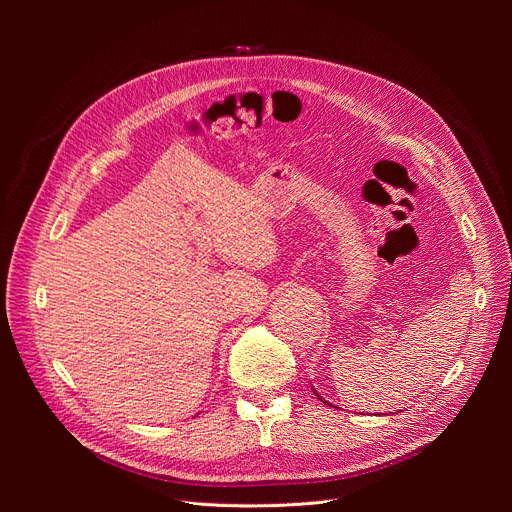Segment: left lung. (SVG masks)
Here are the masks:
<instances>
[{
	"instance_id": "obj_1",
	"label": "left lung",
	"mask_w": 512,
	"mask_h": 512,
	"mask_svg": "<svg viewBox=\"0 0 512 512\" xmlns=\"http://www.w3.org/2000/svg\"><path fill=\"white\" fill-rule=\"evenodd\" d=\"M324 402H326V400H324Z\"/></svg>"
}]
</instances>
